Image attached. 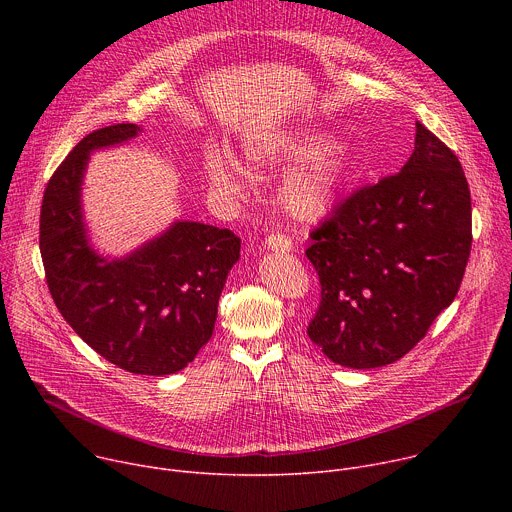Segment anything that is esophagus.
<instances>
[{
	"instance_id": "obj_1",
	"label": "esophagus",
	"mask_w": 512,
	"mask_h": 512,
	"mask_svg": "<svg viewBox=\"0 0 512 512\" xmlns=\"http://www.w3.org/2000/svg\"><path fill=\"white\" fill-rule=\"evenodd\" d=\"M265 245H267L271 251H281V253L291 251V239L285 237V235L279 233V231H273L271 235H267Z\"/></svg>"
}]
</instances>
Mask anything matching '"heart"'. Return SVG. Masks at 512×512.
Returning a JSON list of instances; mask_svg holds the SVG:
<instances>
[{
    "instance_id": "obj_1",
    "label": "heart",
    "mask_w": 512,
    "mask_h": 512,
    "mask_svg": "<svg viewBox=\"0 0 512 512\" xmlns=\"http://www.w3.org/2000/svg\"><path fill=\"white\" fill-rule=\"evenodd\" d=\"M249 156L259 164L265 160L277 162L304 158L298 168L287 176L281 188V200L287 212L300 221H318L332 208L346 170V150L338 141L312 145L281 137ZM206 174L212 186L225 194L241 196L245 190L241 166L225 154L208 156Z\"/></svg>"
}]
</instances>
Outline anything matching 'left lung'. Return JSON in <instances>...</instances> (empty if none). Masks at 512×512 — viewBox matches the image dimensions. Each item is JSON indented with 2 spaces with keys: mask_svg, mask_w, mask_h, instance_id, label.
I'll return each mask as SVG.
<instances>
[{
  "mask_svg": "<svg viewBox=\"0 0 512 512\" xmlns=\"http://www.w3.org/2000/svg\"><path fill=\"white\" fill-rule=\"evenodd\" d=\"M310 239L322 289L310 340L350 369L399 360L454 302L468 265L472 202L458 156L417 121L401 172L356 188Z\"/></svg>",
  "mask_w": 512,
  "mask_h": 512,
  "instance_id": "obj_1",
  "label": "left lung"
}]
</instances>
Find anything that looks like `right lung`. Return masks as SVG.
I'll list each match as a JSON object with an SVG mask.
<instances>
[{
	"mask_svg": "<svg viewBox=\"0 0 512 512\" xmlns=\"http://www.w3.org/2000/svg\"><path fill=\"white\" fill-rule=\"evenodd\" d=\"M137 131L133 123L97 129L54 170L40 208V253L66 324L119 369L162 377L182 371L210 340L241 239L229 229L176 223L119 261L87 245L81 182L89 154Z\"/></svg>",
	"mask_w": 512,
	"mask_h": 512,
	"instance_id": "right-lung-1",
	"label": "right lung"
}]
</instances>
